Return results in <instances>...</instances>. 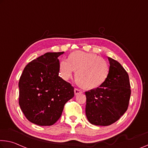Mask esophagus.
<instances>
[{"mask_svg":"<svg viewBox=\"0 0 148 148\" xmlns=\"http://www.w3.org/2000/svg\"><path fill=\"white\" fill-rule=\"evenodd\" d=\"M82 93V90H79V89H78V88L74 89V94H75V95L80 94V93Z\"/></svg>","mask_w":148,"mask_h":148,"instance_id":"34e87169","label":"esophagus"}]
</instances>
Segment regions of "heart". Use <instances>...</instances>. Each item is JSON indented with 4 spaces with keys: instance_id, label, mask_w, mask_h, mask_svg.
<instances>
[{
    "instance_id": "obj_1",
    "label": "heart",
    "mask_w": 148,
    "mask_h": 148,
    "mask_svg": "<svg viewBox=\"0 0 148 148\" xmlns=\"http://www.w3.org/2000/svg\"><path fill=\"white\" fill-rule=\"evenodd\" d=\"M74 71L79 85L91 90L105 82L109 66L106 60L94 53L76 51L69 55V60L64 59L59 63V73L65 80L71 78Z\"/></svg>"
}]
</instances>
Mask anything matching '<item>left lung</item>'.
<instances>
[{
	"label": "left lung",
	"instance_id": "1",
	"mask_svg": "<svg viewBox=\"0 0 148 148\" xmlns=\"http://www.w3.org/2000/svg\"><path fill=\"white\" fill-rule=\"evenodd\" d=\"M109 72L99 88L86 91V114L93 125L109 126L121 118L128 109L130 97L128 74L116 60L108 57Z\"/></svg>",
	"mask_w": 148,
	"mask_h": 148
}]
</instances>
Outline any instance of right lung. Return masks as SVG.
Instances as JSON below:
<instances>
[{
  "instance_id": "add662e5",
  "label": "right lung",
  "mask_w": 148,
  "mask_h": 148,
  "mask_svg": "<svg viewBox=\"0 0 148 148\" xmlns=\"http://www.w3.org/2000/svg\"><path fill=\"white\" fill-rule=\"evenodd\" d=\"M63 53H47L33 60L20 76V107L27 120L37 125H54L74 95L71 84L58 76V57Z\"/></svg>"
}]
</instances>
